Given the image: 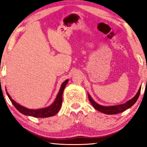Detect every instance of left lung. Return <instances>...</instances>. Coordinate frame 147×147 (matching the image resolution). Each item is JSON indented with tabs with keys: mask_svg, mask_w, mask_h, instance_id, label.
<instances>
[{
	"mask_svg": "<svg viewBox=\"0 0 147 147\" xmlns=\"http://www.w3.org/2000/svg\"><path fill=\"white\" fill-rule=\"evenodd\" d=\"M140 90H141V87H140L139 90L135 96L132 98L131 100H128V102H126V103L123 104H120V105H116V106H101L100 104L96 103L94 100L92 99L91 96L88 93V98L90 103L92 104V105L94 106V108L96 110H97L98 111H100L102 112V113L106 114H116L118 113H121V112L125 111L126 110L128 109L130 107H132L134 104L136 103V102L137 101L138 97H139Z\"/></svg>",
	"mask_w": 147,
	"mask_h": 147,
	"instance_id": "8db88e82",
	"label": "left lung"
}]
</instances>
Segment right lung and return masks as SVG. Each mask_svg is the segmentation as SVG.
<instances>
[{"label":"right lung","mask_w":147,"mask_h":147,"mask_svg":"<svg viewBox=\"0 0 147 147\" xmlns=\"http://www.w3.org/2000/svg\"><path fill=\"white\" fill-rule=\"evenodd\" d=\"M68 81H69V80H65V81L61 84L59 91L58 92L57 97H56L53 103L52 104L51 106H48V107L41 108V109H29V108L22 106L21 105H20V104L17 103L15 100L12 99V98L9 96V94H8L7 92V94L10 100H11V102H12V104L14 105V106L17 108V110H19L21 113L24 114V115L33 116V117L35 118L50 117V116L55 115V114L59 111L62 104V95H63V90L65 89V87L66 84H67ZM6 91H7V90H6Z\"/></svg>","instance_id":"add662e5"}]
</instances>
